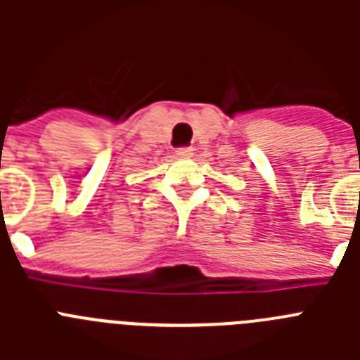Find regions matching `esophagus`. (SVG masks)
<instances>
[{"label":"esophagus","mask_w":360,"mask_h":360,"mask_svg":"<svg viewBox=\"0 0 360 360\" xmlns=\"http://www.w3.org/2000/svg\"><path fill=\"white\" fill-rule=\"evenodd\" d=\"M191 155H193V148H189V146L176 149V157H191Z\"/></svg>","instance_id":"esophagus-1"}]
</instances>
